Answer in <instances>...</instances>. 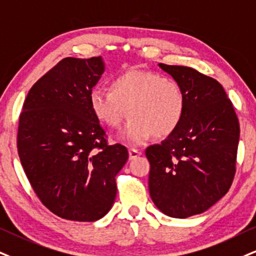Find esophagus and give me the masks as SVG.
Returning <instances> with one entry per match:
<instances>
[{"label": "esophagus", "mask_w": 256, "mask_h": 256, "mask_svg": "<svg viewBox=\"0 0 256 256\" xmlns=\"http://www.w3.org/2000/svg\"><path fill=\"white\" fill-rule=\"evenodd\" d=\"M140 156H141L140 150H135V148H130V150H129V159H130V160L136 159V158Z\"/></svg>", "instance_id": "esophagus-1"}]
</instances>
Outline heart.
<instances>
[{
	"label": "heart",
	"instance_id": "1",
	"mask_svg": "<svg viewBox=\"0 0 256 256\" xmlns=\"http://www.w3.org/2000/svg\"><path fill=\"white\" fill-rule=\"evenodd\" d=\"M109 90H91V112L110 129L121 127L128 114L123 136L130 144H144L150 135L166 138L180 124L186 100L180 84L171 77L133 68L112 78Z\"/></svg>",
	"mask_w": 256,
	"mask_h": 256
}]
</instances>
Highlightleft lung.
Instances as JSON below:
<instances>
[{
  "label": "left lung",
  "instance_id": "8db88e82",
  "mask_svg": "<svg viewBox=\"0 0 256 256\" xmlns=\"http://www.w3.org/2000/svg\"><path fill=\"white\" fill-rule=\"evenodd\" d=\"M184 91L179 127L146 150L150 194L162 212L186 218L229 191L236 172L240 124L234 106L214 78L192 68L159 64Z\"/></svg>",
  "mask_w": 256,
  "mask_h": 256
}]
</instances>
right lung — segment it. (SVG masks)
I'll list each match as a JSON object with an SVG mask.
<instances>
[{
	"mask_svg": "<svg viewBox=\"0 0 256 256\" xmlns=\"http://www.w3.org/2000/svg\"><path fill=\"white\" fill-rule=\"evenodd\" d=\"M100 56L62 59L30 88L18 118V152L32 188L62 218L94 222L112 209L127 148L109 144L90 108Z\"/></svg>",
	"mask_w": 256,
	"mask_h": 256,
	"instance_id": "add662e5",
	"label": "right lung"
}]
</instances>
